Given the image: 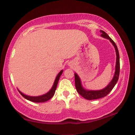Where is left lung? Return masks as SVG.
Masks as SVG:
<instances>
[{
    "mask_svg": "<svg viewBox=\"0 0 135 135\" xmlns=\"http://www.w3.org/2000/svg\"><path fill=\"white\" fill-rule=\"evenodd\" d=\"M100 33L102 34L100 35L102 37L105 39H108L110 41L113 45L114 46V48H115V52H116V64H115V73H114L113 78L112 79L110 82L107 85V86H105L104 88L100 90H89L86 89L84 88L83 87L81 79L80 77L78 76V74L76 73L74 74L75 75V87L76 89V90L78 93L81 95L84 98L87 99V100H95L102 98L103 97H105L107 95V94L110 92L112 89L115 86L117 82H118V80L119 78V70H120V64H119V51L118 50V48L116 44H115L113 40L111 39V38L109 36L107 33H106L104 31L102 30L100 31Z\"/></svg>",
    "mask_w": 135,
    "mask_h": 135,
    "instance_id": "left-lung-1",
    "label": "left lung"
}]
</instances>
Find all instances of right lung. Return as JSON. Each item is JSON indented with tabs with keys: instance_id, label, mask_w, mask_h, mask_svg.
Returning <instances> with one entry per match:
<instances>
[{
	"instance_id": "right-lung-1",
	"label": "right lung",
	"mask_w": 135,
	"mask_h": 135,
	"mask_svg": "<svg viewBox=\"0 0 135 135\" xmlns=\"http://www.w3.org/2000/svg\"><path fill=\"white\" fill-rule=\"evenodd\" d=\"M62 72H63V70L60 71V72L58 74H57V75L56 77V79H55V80H54L53 85L52 86V87H51V88L50 89V90L46 93L42 94V95L38 96H28V95H27V94H24L23 93L21 92V91L19 90L18 89H18V91H19V93L21 94V96L22 97H24L25 99L30 100V101H31V102H35V103H42V102H47L49 100H50L51 97L54 96V93H55V91L56 90L57 86V84H58L60 77L61 75V74H62Z\"/></svg>"
}]
</instances>
